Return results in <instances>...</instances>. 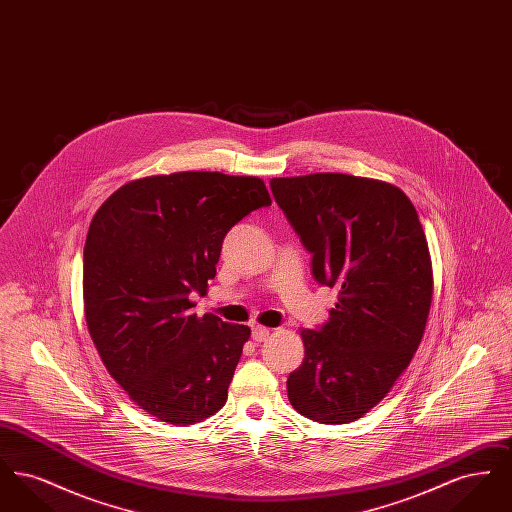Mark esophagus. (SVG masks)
<instances>
[{
	"instance_id": "obj_1",
	"label": "esophagus",
	"mask_w": 512,
	"mask_h": 512,
	"mask_svg": "<svg viewBox=\"0 0 512 512\" xmlns=\"http://www.w3.org/2000/svg\"><path fill=\"white\" fill-rule=\"evenodd\" d=\"M268 334H270V330L265 328V326H259V324H255V326L251 328V338H253V341H257V343H261V341L267 340Z\"/></svg>"
}]
</instances>
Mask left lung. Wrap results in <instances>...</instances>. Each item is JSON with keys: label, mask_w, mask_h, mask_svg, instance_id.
<instances>
[{"label": "left lung", "mask_w": 512, "mask_h": 512, "mask_svg": "<svg viewBox=\"0 0 512 512\" xmlns=\"http://www.w3.org/2000/svg\"><path fill=\"white\" fill-rule=\"evenodd\" d=\"M270 188L313 253L318 284L338 290L330 320L301 330L290 403L320 424L353 422L390 393L424 336L434 293L426 234L390 182L317 172L272 178Z\"/></svg>", "instance_id": "left-lung-1"}]
</instances>
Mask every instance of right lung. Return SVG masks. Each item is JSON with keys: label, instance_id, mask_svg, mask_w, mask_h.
Masks as SVG:
<instances>
[{"label": "right lung", "instance_id": "right-lung-1", "mask_svg": "<svg viewBox=\"0 0 512 512\" xmlns=\"http://www.w3.org/2000/svg\"><path fill=\"white\" fill-rule=\"evenodd\" d=\"M272 203L257 176L186 171L126 182L90 222L84 317L109 374L147 414L188 426L217 413L251 330L192 315L226 232Z\"/></svg>", "mask_w": 512, "mask_h": 512}]
</instances>
